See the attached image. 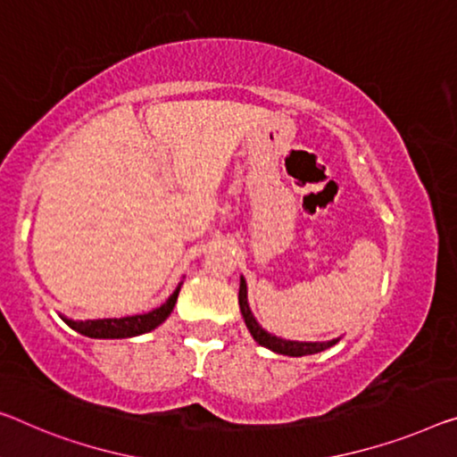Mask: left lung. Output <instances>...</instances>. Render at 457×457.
Segmentation results:
<instances>
[{
	"label": "left lung",
	"mask_w": 457,
	"mask_h": 457,
	"mask_svg": "<svg viewBox=\"0 0 457 457\" xmlns=\"http://www.w3.org/2000/svg\"><path fill=\"white\" fill-rule=\"evenodd\" d=\"M238 306H241V314L245 319V325H247L249 333L253 335V339H255L259 345L262 347H268L271 351H276V353H282V355H290V357H302V355H312V353H320V351H325L328 347H333L335 343H339V339H333V341H286V339H279V337L271 335L265 331V328L259 325L253 317L251 308H249V302H247V284H245V278L241 276V286H238Z\"/></svg>",
	"instance_id": "left-lung-1"
}]
</instances>
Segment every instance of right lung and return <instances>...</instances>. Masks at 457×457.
Wrapping results in <instances>:
<instances>
[{"label":"right lung","mask_w":457,"mask_h":457,"mask_svg":"<svg viewBox=\"0 0 457 457\" xmlns=\"http://www.w3.org/2000/svg\"><path fill=\"white\" fill-rule=\"evenodd\" d=\"M181 284L175 287V292L167 298L163 304L155 311L135 314V317H124V319H97V320H71L61 317L67 322L73 331L91 337V339H126V337H137L143 333H149L153 328H157L170 314L173 312L175 302H178Z\"/></svg>","instance_id":"1"}]
</instances>
